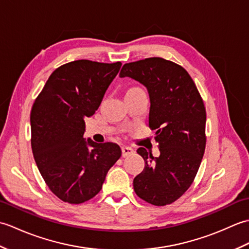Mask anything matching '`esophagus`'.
Here are the masks:
<instances>
[{
  "instance_id": "1",
  "label": "esophagus",
  "mask_w": 249,
  "mask_h": 249,
  "mask_svg": "<svg viewBox=\"0 0 249 249\" xmlns=\"http://www.w3.org/2000/svg\"><path fill=\"white\" fill-rule=\"evenodd\" d=\"M134 149L133 147L130 146H123L122 147V155H123V157H127L131 154H134Z\"/></svg>"
}]
</instances>
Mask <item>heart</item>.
Here are the masks:
<instances>
[{
    "mask_svg": "<svg viewBox=\"0 0 249 249\" xmlns=\"http://www.w3.org/2000/svg\"><path fill=\"white\" fill-rule=\"evenodd\" d=\"M135 89H140V88H136V87H135V88H130V89H128V91H135Z\"/></svg>",
    "mask_w": 249,
    "mask_h": 249,
    "instance_id": "b5f03b06",
    "label": "heart"
}]
</instances>
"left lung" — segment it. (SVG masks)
<instances>
[{"label":"left lung","instance_id":"1","mask_svg":"<svg viewBox=\"0 0 249 249\" xmlns=\"http://www.w3.org/2000/svg\"><path fill=\"white\" fill-rule=\"evenodd\" d=\"M120 77H129L147 89L149 126L156 130L160 155L144 147V169L134 178L135 193L153 205L171 204L193 184L205 150L206 112L189 73L176 63L149 57L124 64Z\"/></svg>","mask_w":249,"mask_h":249}]
</instances>
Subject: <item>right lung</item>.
<instances>
[{"instance_id":"add662e5","label":"right lung","mask_w":249,"mask_h":249,"mask_svg":"<svg viewBox=\"0 0 249 249\" xmlns=\"http://www.w3.org/2000/svg\"><path fill=\"white\" fill-rule=\"evenodd\" d=\"M122 63L78 60L51 73L31 111V145L37 168L57 198L71 204L95 197L122 155L112 142L83 138Z\"/></svg>"}]
</instances>
